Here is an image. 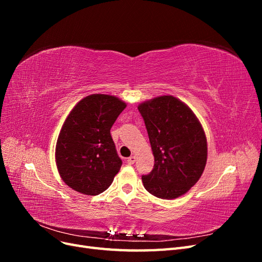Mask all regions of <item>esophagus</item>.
Segmentation results:
<instances>
[{"instance_id":"34e87169","label":"esophagus","mask_w":262,"mask_h":262,"mask_svg":"<svg viewBox=\"0 0 262 262\" xmlns=\"http://www.w3.org/2000/svg\"><path fill=\"white\" fill-rule=\"evenodd\" d=\"M136 160H137V157L134 156V155H132V156H130V157L128 158V160H126V162H128L129 165H132V164L136 163Z\"/></svg>"}]
</instances>
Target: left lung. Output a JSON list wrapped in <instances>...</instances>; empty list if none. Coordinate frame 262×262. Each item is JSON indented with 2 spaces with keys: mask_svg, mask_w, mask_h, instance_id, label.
<instances>
[{
  "mask_svg": "<svg viewBox=\"0 0 262 262\" xmlns=\"http://www.w3.org/2000/svg\"><path fill=\"white\" fill-rule=\"evenodd\" d=\"M154 155V168L142 176L144 188L161 199H175L200 179L208 144L200 121L185 102L160 96L138 107Z\"/></svg>",
  "mask_w": 262,
  "mask_h": 262,
  "instance_id": "obj_1",
  "label": "left lung"
}]
</instances>
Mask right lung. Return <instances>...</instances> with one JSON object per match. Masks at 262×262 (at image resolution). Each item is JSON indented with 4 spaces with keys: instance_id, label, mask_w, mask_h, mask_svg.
Returning <instances> with one entry per match:
<instances>
[{
    "instance_id": "obj_1",
    "label": "right lung",
    "mask_w": 262,
    "mask_h": 262,
    "mask_svg": "<svg viewBox=\"0 0 262 262\" xmlns=\"http://www.w3.org/2000/svg\"><path fill=\"white\" fill-rule=\"evenodd\" d=\"M125 102L105 94L83 98L71 110L55 145V163L62 180L77 192L97 195L120 170L110 129Z\"/></svg>"
}]
</instances>
